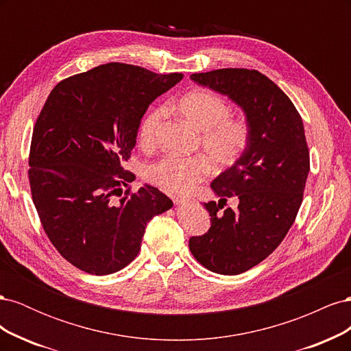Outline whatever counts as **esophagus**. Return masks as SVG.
<instances>
[{"instance_id": "esophagus-1", "label": "esophagus", "mask_w": 351, "mask_h": 351, "mask_svg": "<svg viewBox=\"0 0 351 351\" xmlns=\"http://www.w3.org/2000/svg\"><path fill=\"white\" fill-rule=\"evenodd\" d=\"M173 200L176 205H187V204H192V202H195V199L186 197V196H174Z\"/></svg>"}]
</instances>
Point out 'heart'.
<instances>
[{"mask_svg":"<svg viewBox=\"0 0 351 351\" xmlns=\"http://www.w3.org/2000/svg\"><path fill=\"white\" fill-rule=\"evenodd\" d=\"M174 107L202 130L200 143L218 167L236 164L250 142V127L230 117L231 105L215 90L196 89L180 98ZM167 115L164 107L145 115L139 129V141L145 147L156 143L158 132ZM210 173V162L204 155H164L145 167L147 182L171 193L190 192Z\"/></svg>","mask_w":351,"mask_h":351,"instance_id":"1","label":"heart"}]
</instances>
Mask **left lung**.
Here are the masks:
<instances>
[{"instance_id": "8db88e82", "label": "left lung", "mask_w": 351, "mask_h": 351, "mask_svg": "<svg viewBox=\"0 0 351 351\" xmlns=\"http://www.w3.org/2000/svg\"><path fill=\"white\" fill-rule=\"evenodd\" d=\"M190 79L239 104L250 127L246 152L210 184L221 199L204 204L209 230L189 240L206 269L237 275L280 246L300 209L311 168L304 127L291 99L258 70L218 69ZM228 197L239 199L236 210L223 209Z\"/></svg>"}]
</instances>
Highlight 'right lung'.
Returning <instances> with one entry per match:
<instances>
[{
    "label": "right lung",
    "instance_id": "right-lung-1",
    "mask_svg": "<svg viewBox=\"0 0 351 351\" xmlns=\"http://www.w3.org/2000/svg\"><path fill=\"white\" fill-rule=\"evenodd\" d=\"M182 79L108 62L51 90L34 127L27 174L42 228L73 267L92 275L123 269L139 253L149 219L173 206L154 186L132 192L134 174L123 164L147 107Z\"/></svg>",
    "mask_w": 351,
    "mask_h": 351
}]
</instances>
